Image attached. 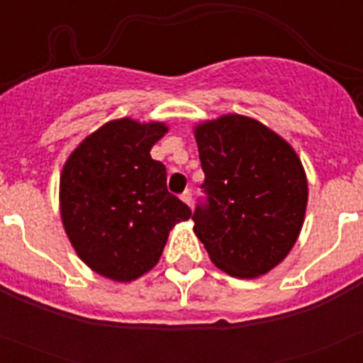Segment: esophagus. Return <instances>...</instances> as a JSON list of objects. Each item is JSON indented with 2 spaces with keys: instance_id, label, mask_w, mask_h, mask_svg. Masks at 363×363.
I'll use <instances>...</instances> for the list:
<instances>
[{
  "instance_id": "obj_1",
  "label": "esophagus",
  "mask_w": 363,
  "mask_h": 363,
  "mask_svg": "<svg viewBox=\"0 0 363 363\" xmlns=\"http://www.w3.org/2000/svg\"><path fill=\"white\" fill-rule=\"evenodd\" d=\"M179 198H182V201H184V203H187L189 207H191V205H192V194H191V191H185L184 194H182V196H179Z\"/></svg>"
}]
</instances>
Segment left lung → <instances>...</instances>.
<instances>
[{"mask_svg":"<svg viewBox=\"0 0 363 363\" xmlns=\"http://www.w3.org/2000/svg\"><path fill=\"white\" fill-rule=\"evenodd\" d=\"M209 205L192 214L211 262L251 280L284 262L306 220L307 174L296 150L267 125L223 114L194 125Z\"/></svg>","mask_w":363,"mask_h":363,"instance_id":"8db88e82","label":"left lung"}]
</instances>
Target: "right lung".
<instances>
[{
  "mask_svg": "<svg viewBox=\"0 0 363 363\" xmlns=\"http://www.w3.org/2000/svg\"><path fill=\"white\" fill-rule=\"evenodd\" d=\"M163 121L120 118L104 123L69 154L60 176V213L70 245L86 267L133 281L160 262L169 233L191 209L167 191L163 163L150 149Z\"/></svg>",
  "mask_w": 363,
  "mask_h": 363,
  "instance_id": "1",
  "label": "right lung"
}]
</instances>
